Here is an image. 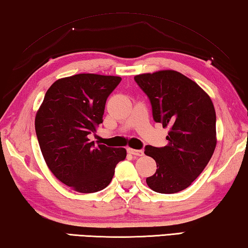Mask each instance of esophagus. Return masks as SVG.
<instances>
[{
    "instance_id": "34e87169",
    "label": "esophagus",
    "mask_w": 248,
    "mask_h": 248,
    "mask_svg": "<svg viewBox=\"0 0 248 248\" xmlns=\"http://www.w3.org/2000/svg\"><path fill=\"white\" fill-rule=\"evenodd\" d=\"M128 153L135 156H143L144 152L142 150H133V148H128Z\"/></svg>"
}]
</instances>
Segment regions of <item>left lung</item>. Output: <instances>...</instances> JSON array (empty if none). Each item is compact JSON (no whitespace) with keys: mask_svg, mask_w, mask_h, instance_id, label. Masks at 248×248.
I'll use <instances>...</instances> for the list:
<instances>
[{"mask_svg":"<svg viewBox=\"0 0 248 248\" xmlns=\"http://www.w3.org/2000/svg\"><path fill=\"white\" fill-rule=\"evenodd\" d=\"M150 98L156 123L170 127L164 147L145 146L157 170L146 178L154 192L173 194L187 188L203 172L216 147V114L211 97L180 72L165 70L136 75Z\"/></svg>","mask_w":248,"mask_h":248,"instance_id":"8db88e82","label":"left lung"}]
</instances>
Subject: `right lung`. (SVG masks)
Here are the masks:
<instances>
[{"label":"right lung","mask_w":248,"mask_h":248,"mask_svg":"<svg viewBox=\"0 0 248 248\" xmlns=\"http://www.w3.org/2000/svg\"><path fill=\"white\" fill-rule=\"evenodd\" d=\"M120 76L76 74L60 78L45 94L35 116L40 148L51 172L79 193H95L111 183L116 164L126 157L123 147L91 142L103 123L108 95Z\"/></svg>","instance_id":"obj_1"}]
</instances>
